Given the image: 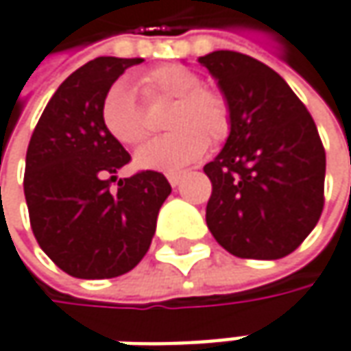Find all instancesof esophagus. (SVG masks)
<instances>
[{
  "label": "esophagus",
  "mask_w": 351,
  "mask_h": 351,
  "mask_svg": "<svg viewBox=\"0 0 351 351\" xmlns=\"http://www.w3.org/2000/svg\"><path fill=\"white\" fill-rule=\"evenodd\" d=\"M167 178H169L171 186H178V184H180V180H182V173H169Z\"/></svg>",
  "instance_id": "esophagus-1"
}]
</instances>
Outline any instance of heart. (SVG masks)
Returning a JSON list of instances; mask_svg holds the SVG:
<instances>
[{
  "label": "heart",
  "instance_id": "1",
  "mask_svg": "<svg viewBox=\"0 0 351 351\" xmlns=\"http://www.w3.org/2000/svg\"><path fill=\"white\" fill-rule=\"evenodd\" d=\"M147 99H171L167 127L171 133L141 147L134 155L138 169L176 173L193 165L208 149V138L222 143L232 127V111L224 95L204 87L200 75L184 65H162L143 77ZM101 123L105 131L125 147L143 143L149 134V119L143 103L127 81H117L103 95Z\"/></svg>",
  "mask_w": 351,
  "mask_h": 351
}]
</instances>
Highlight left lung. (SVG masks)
Masks as SVG:
<instances>
[{
  "mask_svg": "<svg viewBox=\"0 0 351 351\" xmlns=\"http://www.w3.org/2000/svg\"><path fill=\"white\" fill-rule=\"evenodd\" d=\"M198 63L232 111L224 149L204 165L213 182L206 224L238 258L288 256L324 208L326 151L316 123L278 73L254 57L213 51Z\"/></svg>",
  "mask_w": 351,
  "mask_h": 351,
  "instance_id": "1",
  "label": "left lung"
}]
</instances>
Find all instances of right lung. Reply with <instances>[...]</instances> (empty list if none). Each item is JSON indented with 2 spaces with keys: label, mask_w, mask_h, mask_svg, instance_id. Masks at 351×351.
<instances>
[{
  "label": "right lung",
  "mask_w": 351,
  "mask_h": 351,
  "mask_svg": "<svg viewBox=\"0 0 351 351\" xmlns=\"http://www.w3.org/2000/svg\"><path fill=\"white\" fill-rule=\"evenodd\" d=\"M143 59L97 57L55 91L32 134L23 193L41 250L75 278H114L143 260L171 195L162 173L119 178L131 155L101 123V101Z\"/></svg>",
  "instance_id": "1"
}]
</instances>
